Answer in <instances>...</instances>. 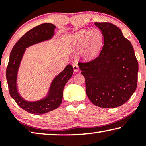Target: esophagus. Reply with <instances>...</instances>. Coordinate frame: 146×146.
<instances>
[{"label":"esophagus","mask_w":146,"mask_h":146,"mask_svg":"<svg viewBox=\"0 0 146 146\" xmlns=\"http://www.w3.org/2000/svg\"><path fill=\"white\" fill-rule=\"evenodd\" d=\"M73 70H74V71H75V72H78V71H79V67L76 64H73Z\"/></svg>","instance_id":"esophagus-1"}]
</instances>
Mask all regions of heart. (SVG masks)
I'll return each mask as SVG.
<instances>
[{
  "mask_svg": "<svg viewBox=\"0 0 146 146\" xmlns=\"http://www.w3.org/2000/svg\"><path fill=\"white\" fill-rule=\"evenodd\" d=\"M104 42V35L100 29H80L66 36L64 47L67 52L78 50L80 56L91 60L100 52Z\"/></svg>",
  "mask_w": 146,
  "mask_h": 146,
  "instance_id": "obj_1",
  "label": "heart"
}]
</instances>
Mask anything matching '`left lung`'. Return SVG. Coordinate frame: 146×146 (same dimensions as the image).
<instances>
[{"instance_id":"left-lung-1","label":"left lung","mask_w":146,"mask_h":146,"mask_svg":"<svg viewBox=\"0 0 146 146\" xmlns=\"http://www.w3.org/2000/svg\"><path fill=\"white\" fill-rule=\"evenodd\" d=\"M104 35L97 58L78 63L89 99L100 108H117L129 99L137 86L138 64L131 43L117 26L95 23Z\"/></svg>"}]
</instances>
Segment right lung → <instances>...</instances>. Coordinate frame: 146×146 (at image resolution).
I'll return each instance as SVG.
<instances>
[{
    "mask_svg": "<svg viewBox=\"0 0 146 146\" xmlns=\"http://www.w3.org/2000/svg\"><path fill=\"white\" fill-rule=\"evenodd\" d=\"M55 28L56 26L51 23H44L35 27L19 39L10 53L6 70L9 94L20 107L31 114L42 115L56 110L62 103L64 86L73 73L72 66L68 64L53 79L48 93L40 100H27L19 93L17 85L18 72L26 48L52 39Z\"/></svg>",
    "mask_w": 146,
    "mask_h": 146,
    "instance_id": "right-lung-1",
    "label": "right lung"
}]
</instances>
